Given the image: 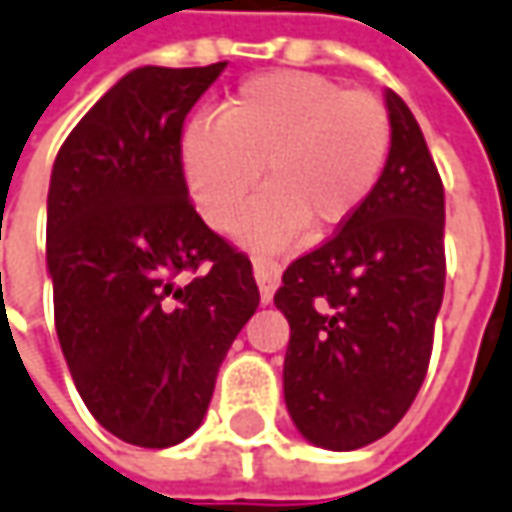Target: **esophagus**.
Here are the masks:
<instances>
[{
	"label": "esophagus",
	"mask_w": 512,
	"mask_h": 512,
	"mask_svg": "<svg viewBox=\"0 0 512 512\" xmlns=\"http://www.w3.org/2000/svg\"><path fill=\"white\" fill-rule=\"evenodd\" d=\"M252 271H255L257 288H260V300L271 302L277 285H280V266L274 260H269V257L255 255L252 257Z\"/></svg>",
	"instance_id": "esophagus-1"
}]
</instances>
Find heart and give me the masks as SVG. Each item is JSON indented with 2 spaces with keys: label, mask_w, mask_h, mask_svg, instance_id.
Segmentation results:
<instances>
[{
  "label": "heart",
  "mask_w": 512,
  "mask_h": 512,
  "mask_svg": "<svg viewBox=\"0 0 512 512\" xmlns=\"http://www.w3.org/2000/svg\"><path fill=\"white\" fill-rule=\"evenodd\" d=\"M392 123L381 97L347 92L311 72H266L229 95L218 117H198L182 134V170L212 229L241 221L252 246H283L308 227L325 235L364 204L387 165Z\"/></svg>",
  "instance_id": "1"
}]
</instances>
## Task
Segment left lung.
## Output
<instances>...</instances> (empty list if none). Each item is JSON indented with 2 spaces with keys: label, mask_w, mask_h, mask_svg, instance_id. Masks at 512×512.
I'll return each instance as SVG.
<instances>
[{
  "label": "left lung",
  "mask_w": 512,
  "mask_h": 512,
  "mask_svg": "<svg viewBox=\"0 0 512 512\" xmlns=\"http://www.w3.org/2000/svg\"><path fill=\"white\" fill-rule=\"evenodd\" d=\"M392 148L364 204L274 294L291 325L285 406L305 440L370 446L426 378L446 288V193L415 114L387 92Z\"/></svg>",
  "instance_id": "left-lung-1"
}]
</instances>
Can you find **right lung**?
I'll list each match as a JSON object with an SVG mask.
<instances>
[{
    "label": "right lung",
    "mask_w": 512,
    "mask_h": 512,
    "mask_svg": "<svg viewBox=\"0 0 512 512\" xmlns=\"http://www.w3.org/2000/svg\"><path fill=\"white\" fill-rule=\"evenodd\" d=\"M224 66L128 72L52 165L58 342L89 412L131 446H176L201 426L260 305L249 257L201 221L182 170L184 117Z\"/></svg>",
    "instance_id": "right-lung-1"
}]
</instances>
